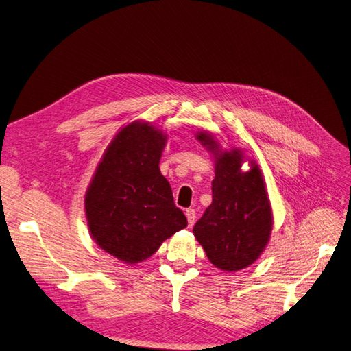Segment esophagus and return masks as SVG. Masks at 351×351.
Instances as JSON below:
<instances>
[{
  "instance_id": "esophagus-1",
  "label": "esophagus",
  "mask_w": 351,
  "mask_h": 351,
  "mask_svg": "<svg viewBox=\"0 0 351 351\" xmlns=\"http://www.w3.org/2000/svg\"><path fill=\"white\" fill-rule=\"evenodd\" d=\"M186 217H187V222H189V226L192 227V226L195 224V219H196V212H195V209L189 208V209L186 210Z\"/></svg>"
}]
</instances>
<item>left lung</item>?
I'll list each match as a JSON object with an SVG mask.
<instances>
[{
    "label": "left lung",
    "mask_w": 351,
    "mask_h": 351,
    "mask_svg": "<svg viewBox=\"0 0 351 351\" xmlns=\"http://www.w3.org/2000/svg\"><path fill=\"white\" fill-rule=\"evenodd\" d=\"M197 139L215 152L212 204L193 227V234L208 259L222 271L234 272L256 261L269 240L272 212L261 169L252 162L241 171L239 151L221 152L206 133Z\"/></svg>",
    "instance_id": "8db88e82"
}]
</instances>
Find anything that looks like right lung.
<instances>
[{
    "instance_id": "right-lung-1",
    "label": "right lung",
    "mask_w": 351,
    "mask_h": 351,
    "mask_svg": "<svg viewBox=\"0 0 351 351\" xmlns=\"http://www.w3.org/2000/svg\"><path fill=\"white\" fill-rule=\"evenodd\" d=\"M165 139L151 124L124 127L105 151L84 197L92 237L125 263L152 256L165 239L187 226L159 171Z\"/></svg>"
}]
</instances>
